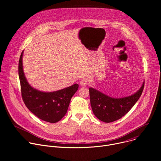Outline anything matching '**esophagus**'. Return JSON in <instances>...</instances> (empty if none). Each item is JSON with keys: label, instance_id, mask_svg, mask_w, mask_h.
<instances>
[{"label": "esophagus", "instance_id": "esophagus-1", "mask_svg": "<svg viewBox=\"0 0 161 161\" xmlns=\"http://www.w3.org/2000/svg\"><path fill=\"white\" fill-rule=\"evenodd\" d=\"M80 85H81V86H83V87H85V86H86V83L84 80H81V81H80Z\"/></svg>", "mask_w": 161, "mask_h": 161}]
</instances>
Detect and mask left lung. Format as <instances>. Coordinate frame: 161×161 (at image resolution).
Here are the masks:
<instances>
[{
    "label": "left lung",
    "mask_w": 161,
    "mask_h": 161,
    "mask_svg": "<svg viewBox=\"0 0 161 161\" xmlns=\"http://www.w3.org/2000/svg\"><path fill=\"white\" fill-rule=\"evenodd\" d=\"M144 84L145 82L134 94L121 98L111 97L94 88H89L90 104L95 116L106 123L121 119L140 99Z\"/></svg>",
    "instance_id": "left-lung-1"
}]
</instances>
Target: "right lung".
Listing matches in <instances>:
<instances>
[{
    "label": "right lung",
    "mask_w": 161,
    "mask_h": 161,
    "mask_svg": "<svg viewBox=\"0 0 161 161\" xmlns=\"http://www.w3.org/2000/svg\"><path fill=\"white\" fill-rule=\"evenodd\" d=\"M22 52L18 64L21 96L27 108L39 119L50 123L60 120L66 114L71 99L78 89L76 83L63 89L47 92L38 90L29 83L23 69Z\"/></svg>",
    "instance_id": "add662e5"
}]
</instances>
